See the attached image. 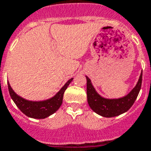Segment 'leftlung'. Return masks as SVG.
Wrapping results in <instances>:
<instances>
[{"label":"left lung","mask_w":151,"mask_h":151,"mask_svg":"<svg viewBox=\"0 0 151 151\" xmlns=\"http://www.w3.org/2000/svg\"><path fill=\"white\" fill-rule=\"evenodd\" d=\"M86 78L87 102L91 109L99 115L106 118H111L127 112L134 104L139 91L141 90L142 73L134 88L127 96L119 99H106L101 96L95 90L90 78L88 77Z\"/></svg>","instance_id":"left-lung-1"}]
</instances>
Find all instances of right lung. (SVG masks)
Segmentation results:
<instances>
[{"label": "right lung", "mask_w": 151, "mask_h": 151, "mask_svg": "<svg viewBox=\"0 0 151 151\" xmlns=\"http://www.w3.org/2000/svg\"><path fill=\"white\" fill-rule=\"evenodd\" d=\"M73 81V78L69 79L65 86L59 91L57 94L50 99L42 101H27L24 98L18 96L8 83V88L10 97L12 98L17 107L24 113L25 115L32 119H45L49 117L54 113L56 112L60 107L63 102L64 93L69 83Z\"/></svg>", "instance_id": "right-lung-1"}]
</instances>
